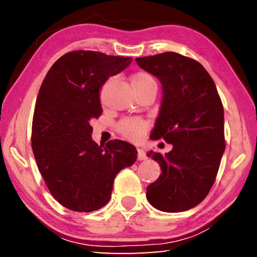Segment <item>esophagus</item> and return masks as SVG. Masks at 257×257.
<instances>
[{
  "instance_id": "obj_1",
  "label": "esophagus",
  "mask_w": 257,
  "mask_h": 257,
  "mask_svg": "<svg viewBox=\"0 0 257 257\" xmlns=\"http://www.w3.org/2000/svg\"><path fill=\"white\" fill-rule=\"evenodd\" d=\"M137 152H138V156H137L138 161H144V160H146V159H147V156H146V154H145L144 150H142V149H137Z\"/></svg>"
}]
</instances>
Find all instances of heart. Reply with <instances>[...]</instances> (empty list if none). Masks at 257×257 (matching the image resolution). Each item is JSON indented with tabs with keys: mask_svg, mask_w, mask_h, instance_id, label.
Masks as SVG:
<instances>
[{
	"mask_svg": "<svg viewBox=\"0 0 257 257\" xmlns=\"http://www.w3.org/2000/svg\"><path fill=\"white\" fill-rule=\"evenodd\" d=\"M132 86L134 92H142L146 89H156L158 84L154 77L145 71H139L132 77ZM146 124L139 119H127L118 125L119 132L129 139H139L144 135Z\"/></svg>",
	"mask_w": 257,
	"mask_h": 257,
	"instance_id": "heart-1",
	"label": "heart"
}]
</instances>
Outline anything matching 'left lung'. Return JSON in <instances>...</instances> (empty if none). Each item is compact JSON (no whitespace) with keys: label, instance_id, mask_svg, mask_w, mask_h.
Returning <instances> with one entry per match:
<instances>
[{"label":"left lung","instance_id":"1","mask_svg":"<svg viewBox=\"0 0 257 257\" xmlns=\"http://www.w3.org/2000/svg\"><path fill=\"white\" fill-rule=\"evenodd\" d=\"M136 62L162 85L151 138L172 145L164 155L147 152L162 171L147 187V201L163 212L187 211L207 196L219 170L225 150L222 103L214 81L197 61L165 52Z\"/></svg>","mask_w":257,"mask_h":257}]
</instances>
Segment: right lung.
<instances>
[{"instance_id": "1", "label": "right lung", "mask_w": 257, "mask_h": 257, "mask_svg": "<svg viewBox=\"0 0 257 257\" xmlns=\"http://www.w3.org/2000/svg\"><path fill=\"white\" fill-rule=\"evenodd\" d=\"M132 62L128 56L69 52L51 67L41 86L33 118V152L47 188L69 210L93 212L105 206L115 176L137 159L136 147L127 142L97 145L90 125L103 112V85Z\"/></svg>"}]
</instances>
